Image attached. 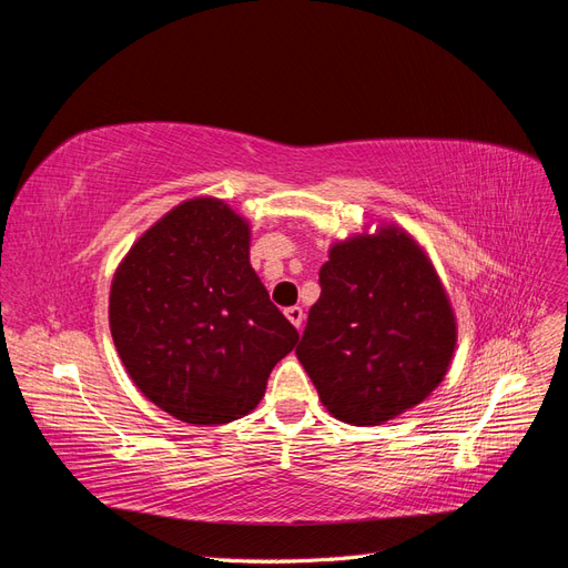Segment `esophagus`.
<instances>
[{
    "label": "esophagus",
    "mask_w": 568,
    "mask_h": 568,
    "mask_svg": "<svg viewBox=\"0 0 568 568\" xmlns=\"http://www.w3.org/2000/svg\"><path fill=\"white\" fill-rule=\"evenodd\" d=\"M303 317H305V313H303V307H298V305H294V307H286V320L296 326V329H301V324H303Z\"/></svg>",
    "instance_id": "esophagus-1"
}]
</instances>
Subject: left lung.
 <instances>
[{
  "mask_svg": "<svg viewBox=\"0 0 568 568\" xmlns=\"http://www.w3.org/2000/svg\"><path fill=\"white\" fill-rule=\"evenodd\" d=\"M320 286L296 355L332 417L379 426L438 388L457 320L415 236L382 222L334 242Z\"/></svg>",
  "mask_w": 568,
  "mask_h": 568,
  "instance_id": "1",
  "label": "left lung"
}]
</instances>
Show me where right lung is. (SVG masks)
I'll return each instance as SVG.
<instances>
[{
	"mask_svg": "<svg viewBox=\"0 0 568 568\" xmlns=\"http://www.w3.org/2000/svg\"><path fill=\"white\" fill-rule=\"evenodd\" d=\"M248 251L251 222L222 199L194 196L153 222L115 267L109 326L120 363L180 422L248 415L298 343Z\"/></svg>",
	"mask_w": 568,
	"mask_h": 568,
	"instance_id": "obj_1",
	"label": "right lung"
}]
</instances>
